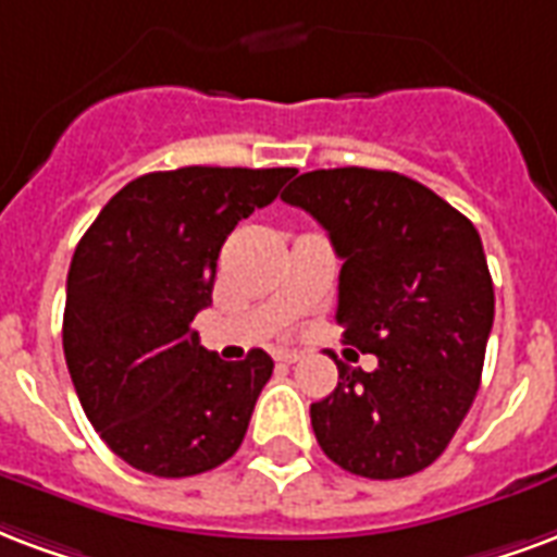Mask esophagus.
Masks as SVG:
<instances>
[{"mask_svg":"<svg viewBox=\"0 0 557 557\" xmlns=\"http://www.w3.org/2000/svg\"><path fill=\"white\" fill-rule=\"evenodd\" d=\"M274 360L283 362V366H295V362L300 360L298 351H289V348H280L277 354H274Z\"/></svg>","mask_w":557,"mask_h":557,"instance_id":"obj_1","label":"esophagus"}]
</instances>
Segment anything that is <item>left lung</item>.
Masks as SVG:
<instances>
[{
    "label": "left lung",
    "instance_id": "left-lung-1",
    "mask_svg": "<svg viewBox=\"0 0 557 557\" xmlns=\"http://www.w3.org/2000/svg\"><path fill=\"white\" fill-rule=\"evenodd\" d=\"M319 221L336 257L345 342L377 369L345 362L310 407L324 455L389 481L431 467L475 401L493 327V280L467 215L395 171L333 168L283 191Z\"/></svg>",
    "mask_w": 557,
    "mask_h": 557
}]
</instances>
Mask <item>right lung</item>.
I'll list each match as a JSON object with an SVG mask.
<instances>
[{"label": "right lung", "instance_id": "obj_1", "mask_svg": "<svg viewBox=\"0 0 557 557\" xmlns=\"http://www.w3.org/2000/svg\"><path fill=\"white\" fill-rule=\"evenodd\" d=\"M295 168H176L123 185L76 245L64 357L82 410L147 475L221 467L247 434L274 360L206 351L191 321L212 304L218 253Z\"/></svg>", "mask_w": 557, "mask_h": 557}]
</instances>
